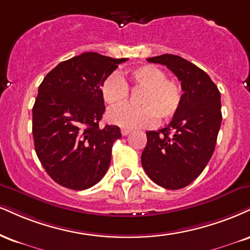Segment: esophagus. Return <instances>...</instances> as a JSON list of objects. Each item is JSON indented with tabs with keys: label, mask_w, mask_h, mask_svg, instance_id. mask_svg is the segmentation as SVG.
Wrapping results in <instances>:
<instances>
[{
	"label": "esophagus",
	"mask_w": 250,
	"mask_h": 250,
	"mask_svg": "<svg viewBox=\"0 0 250 250\" xmlns=\"http://www.w3.org/2000/svg\"><path fill=\"white\" fill-rule=\"evenodd\" d=\"M130 133H131L130 129H125V128L121 129V134H122V136H127V135H129Z\"/></svg>",
	"instance_id": "esophagus-1"
}]
</instances>
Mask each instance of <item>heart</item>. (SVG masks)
<instances>
[{
  "label": "heart",
  "instance_id": "1",
  "mask_svg": "<svg viewBox=\"0 0 250 250\" xmlns=\"http://www.w3.org/2000/svg\"><path fill=\"white\" fill-rule=\"evenodd\" d=\"M142 89L139 96L140 107L114 108L107 113L108 122L125 129L151 127L169 121L178 112L183 100V88L177 80L167 78L158 66L146 64L125 73V77L110 74L101 83L100 93L110 107H118L127 101V87Z\"/></svg>",
  "mask_w": 250,
  "mask_h": 250
}]
</instances>
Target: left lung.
<instances>
[{
	"instance_id": "8db88e82",
	"label": "left lung",
	"mask_w": 250,
	"mask_h": 250,
	"mask_svg": "<svg viewBox=\"0 0 250 250\" xmlns=\"http://www.w3.org/2000/svg\"><path fill=\"white\" fill-rule=\"evenodd\" d=\"M146 60L176 74L183 100L167 127L146 131L141 162L152 182L178 190L203 172L214 152L222 120L220 92L206 72L182 57L167 53Z\"/></svg>"
}]
</instances>
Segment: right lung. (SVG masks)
I'll use <instances>...</instances> for the list:
<instances>
[{
  "label": "right lung",
  "instance_id": "right-lung-1",
  "mask_svg": "<svg viewBox=\"0 0 250 250\" xmlns=\"http://www.w3.org/2000/svg\"><path fill=\"white\" fill-rule=\"evenodd\" d=\"M127 58L85 52L62 62L42 81L32 108L35 150L47 174L64 188L86 190L109 167L117 125L99 127L104 79Z\"/></svg>",
  "mask_w": 250,
  "mask_h": 250
}]
</instances>
